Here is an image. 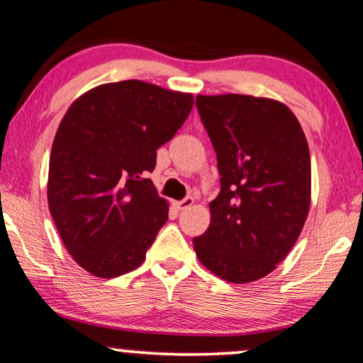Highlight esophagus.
<instances>
[{
    "label": "esophagus",
    "instance_id": "esophagus-1",
    "mask_svg": "<svg viewBox=\"0 0 363 363\" xmlns=\"http://www.w3.org/2000/svg\"><path fill=\"white\" fill-rule=\"evenodd\" d=\"M193 203H194V198L193 196H186L184 200L175 203V206H177L179 210H186V208H189V206L193 205Z\"/></svg>",
    "mask_w": 363,
    "mask_h": 363
}]
</instances>
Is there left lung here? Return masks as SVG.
<instances>
[{"label": "left lung", "instance_id": "left-lung-1", "mask_svg": "<svg viewBox=\"0 0 363 363\" xmlns=\"http://www.w3.org/2000/svg\"><path fill=\"white\" fill-rule=\"evenodd\" d=\"M220 174L212 222L194 252L215 276L236 284L272 272L291 252L310 208V151L282 103L246 94L196 96Z\"/></svg>", "mask_w": 363, "mask_h": 363}]
</instances>
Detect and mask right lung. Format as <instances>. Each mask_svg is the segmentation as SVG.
<instances>
[{
	"mask_svg": "<svg viewBox=\"0 0 363 363\" xmlns=\"http://www.w3.org/2000/svg\"><path fill=\"white\" fill-rule=\"evenodd\" d=\"M191 108V94L133 79L87 91L60 122L48 205L65 248L93 276H122L146 258L169 218L148 174Z\"/></svg>",
	"mask_w": 363,
	"mask_h": 363,
	"instance_id": "right-lung-1",
	"label": "right lung"
}]
</instances>
